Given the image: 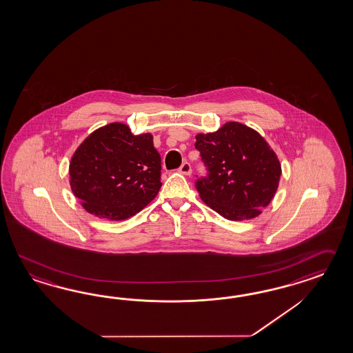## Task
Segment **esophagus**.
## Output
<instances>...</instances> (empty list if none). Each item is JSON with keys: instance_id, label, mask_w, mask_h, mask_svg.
<instances>
[{"instance_id": "34e87169", "label": "esophagus", "mask_w": 353, "mask_h": 353, "mask_svg": "<svg viewBox=\"0 0 353 353\" xmlns=\"http://www.w3.org/2000/svg\"><path fill=\"white\" fill-rule=\"evenodd\" d=\"M179 172L185 174V176H190V174L192 173L191 164H190L189 162H183V163L181 164L180 168H179Z\"/></svg>"}]
</instances>
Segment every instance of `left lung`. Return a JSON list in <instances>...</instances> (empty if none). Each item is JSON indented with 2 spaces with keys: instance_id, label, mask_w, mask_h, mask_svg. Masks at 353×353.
I'll use <instances>...</instances> for the list:
<instances>
[{
  "instance_id": "left-lung-1",
  "label": "left lung",
  "mask_w": 353,
  "mask_h": 353,
  "mask_svg": "<svg viewBox=\"0 0 353 353\" xmlns=\"http://www.w3.org/2000/svg\"><path fill=\"white\" fill-rule=\"evenodd\" d=\"M195 148L207 176L195 182L200 198L230 221L255 218L274 198L281 163L258 131L227 122L209 134H198Z\"/></svg>"
}]
</instances>
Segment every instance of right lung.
Segmentation results:
<instances>
[{
    "label": "right lung",
    "mask_w": 353,
    "mask_h": 353,
    "mask_svg": "<svg viewBox=\"0 0 353 353\" xmlns=\"http://www.w3.org/2000/svg\"><path fill=\"white\" fill-rule=\"evenodd\" d=\"M161 155L150 134L132 135L113 122L95 130L70 162V185L88 213L122 221L139 213L157 196Z\"/></svg>",
    "instance_id": "add662e5"
}]
</instances>
